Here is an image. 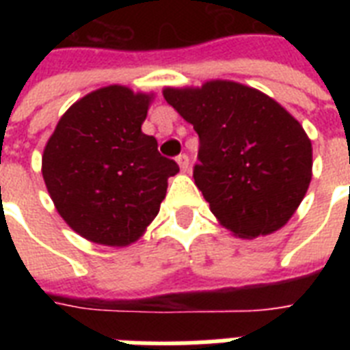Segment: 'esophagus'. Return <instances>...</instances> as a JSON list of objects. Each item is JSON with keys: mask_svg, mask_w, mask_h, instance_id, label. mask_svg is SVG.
<instances>
[{"mask_svg": "<svg viewBox=\"0 0 350 350\" xmlns=\"http://www.w3.org/2000/svg\"><path fill=\"white\" fill-rule=\"evenodd\" d=\"M176 161L180 165L181 172H187V170H189V156H187V154H180V156L176 158Z\"/></svg>", "mask_w": 350, "mask_h": 350, "instance_id": "esophagus-1", "label": "esophagus"}]
</instances>
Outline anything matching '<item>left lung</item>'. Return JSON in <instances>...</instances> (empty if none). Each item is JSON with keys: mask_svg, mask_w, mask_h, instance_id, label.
<instances>
[{"mask_svg": "<svg viewBox=\"0 0 350 350\" xmlns=\"http://www.w3.org/2000/svg\"><path fill=\"white\" fill-rule=\"evenodd\" d=\"M163 98L200 136L192 178L219 225L247 239L282 229L312 180V145L299 121L229 79L165 87Z\"/></svg>", "mask_w": 350, "mask_h": 350, "instance_id": "8db88e82", "label": "left lung"}]
</instances>
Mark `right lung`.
<instances>
[{"label": "right lung", "instance_id": "1", "mask_svg": "<svg viewBox=\"0 0 350 350\" xmlns=\"http://www.w3.org/2000/svg\"><path fill=\"white\" fill-rule=\"evenodd\" d=\"M152 92L109 85L68 109L49 137L41 172L54 207L81 238L107 247L139 239L180 172L142 132Z\"/></svg>", "mask_w": 350, "mask_h": 350}]
</instances>
